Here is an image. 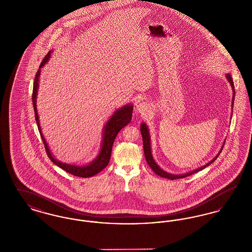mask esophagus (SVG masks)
Returning <instances> with one entry per match:
<instances>
[{
  "instance_id": "34e87169",
  "label": "esophagus",
  "mask_w": 252,
  "mask_h": 252,
  "mask_svg": "<svg viewBox=\"0 0 252 252\" xmlns=\"http://www.w3.org/2000/svg\"><path fill=\"white\" fill-rule=\"evenodd\" d=\"M136 110L139 112V113H146L148 110H149V105L145 102H141L139 103L137 106H136Z\"/></svg>"
}]
</instances>
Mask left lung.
I'll list each match as a JSON object with an SVG mask.
<instances>
[{"instance_id": "left-lung-1", "label": "left lung", "mask_w": 252, "mask_h": 252, "mask_svg": "<svg viewBox=\"0 0 252 252\" xmlns=\"http://www.w3.org/2000/svg\"><path fill=\"white\" fill-rule=\"evenodd\" d=\"M226 77L228 78V82L230 83V86L232 87V90H233V98H232V108H233V103H234V95H235V91H234V84H233V80H232V78H231V76H230V74H227L226 75ZM141 133H142V137H143V142H144V157H145V159H146V161H147V163H148V165L150 166V168L154 171V173L157 174L158 176H159V177H161V178H165V179H168V180H178V179H183V178H186V177H189V176H191L192 175L193 173H196V172H198V171H201V170H203L204 168L207 167V166H209L210 164H212L215 160H216V158H217V157L219 156V154L221 153V151H222V149H223V146H222V149L219 151V153L216 155V158L213 159V160H211L209 163H207L206 165H204L202 167L197 168V169H195V170H192L191 172H189V173H186V174H182V175H172V174H169L167 172H165V171H163L162 169H160V168L158 167V165L157 164L156 162H155V160H154V158H153V157H152V154H151V145H150V135H149V131H148V128H147V126H146V125L143 123L142 125H141ZM225 144V143H224Z\"/></svg>"}]
</instances>
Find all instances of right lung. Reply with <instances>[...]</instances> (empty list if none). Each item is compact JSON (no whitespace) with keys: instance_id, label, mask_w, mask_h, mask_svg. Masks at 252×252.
<instances>
[{"instance_id":"add662e5","label":"right lung","mask_w":252,"mask_h":252,"mask_svg":"<svg viewBox=\"0 0 252 252\" xmlns=\"http://www.w3.org/2000/svg\"><path fill=\"white\" fill-rule=\"evenodd\" d=\"M51 52L50 51L48 54L45 56V58L42 60L40 66L37 70L35 76V82H34V87H33V94H32V101H33V107H34V111H35V118H36V125L38 127V131L41 136L42 142L44 144V147L47 153V156L49 158L59 167L63 169L64 171H66L69 174H72L73 176L76 177H80V178H90L93 177L96 174H98L99 172H101L104 168L107 167V165L109 162L110 159V155H111V150H112V145L114 143V140L118 134V132L120 131L122 128H124L126 125H128L130 123L132 118V112H133V106L130 105H126L125 107L117 109L114 114L110 117V119L108 121V123L105 126L104 128V137H103V142H102V146H101V150L99 155L96 157L95 159L91 162L88 165L84 166H76L73 164H67L64 162H61L60 160H58L57 158H55V157L51 154L50 150H49L48 144L46 143L41 128H40V125H39V120H38V115H37V111H36V94H37V89H38V77L40 74V69L43 67V65L48 61L49 58L51 56Z\"/></svg>"}]
</instances>
